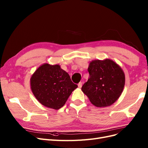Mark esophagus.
Instances as JSON below:
<instances>
[{
	"label": "esophagus",
	"instance_id": "obj_1",
	"mask_svg": "<svg viewBox=\"0 0 148 148\" xmlns=\"http://www.w3.org/2000/svg\"><path fill=\"white\" fill-rule=\"evenodd\" d=\"M78 86L79 88H81L82 86V82H79L78 84Z\"/></svg>",
	"mask_w": 148,
	"mask_h": 148
}]
</instances>
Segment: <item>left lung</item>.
Listing matches in <instances>:
<instances>
[{
	"label": "left lung",
	"mask_w": 148,
	"mask_h": 148,
	"mask_svg": "<svg viewBox=\"0 0 148 148\" xmlns=\"http://www.w3.org/2000/svg\"><path fill=\"white\" fill-rule=\"evenodd\" d=\"M88 71L89 78L82 88V91L96 107L110 106L118 99L125 86V74L112 60H93Z\"/></svg>",
	"instance_id": "left-lung-1"
}]
</instances>
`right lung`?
<instances>
[{
  "label": "right lung",
  "instance_id": "1",
  "mask_svg": "<svg viewBox=\"0 0 148 148\" xmlns=\"http://www.w3.org/2000/svg\"><path fill=\"white\" fill-rule=\"evenodd\" d=\"M77 87L59 65L44 64L31 78V90L38 101L43 106L56 110L64 106Z\"/></svg>",
  "mask_w": 148,
  "mask_h": 148
}]
</instances>
